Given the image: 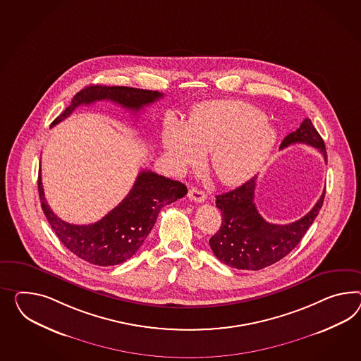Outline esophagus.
Instances as JSON below:
<instances>
[{
    "instance_id": "1",
    "label": "esophagus",
    "mask_w": 361,
    "mask_h": 361,
    "mask_svg": "<svg viewBox=\"0 0 361 361\" xmlns=\"http://www.w3.org/2000/svg\"><path fill=\"white\" fill-rule=\"evenodd\" d=\"M188 197L195 202V203H204L207 200V195L202 190L197 188H191L188 191Z\"/></svg>"
}]
</instances>
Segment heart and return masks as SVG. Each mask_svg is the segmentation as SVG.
<instances>
[{
	"label": "heart",
	"instance_id": "1",
	"mask_svg": "<svg viewBox=\"0 0 361 361\" xmlns=\"http://www.w3.org/2000/svg\"><path fill=\"white\" fill-rule=\"evenodd\" d=\"M276 132L258 109L237 101L202 106L185 124L165 123L162 142L178 171L202 164L211 153V169L226 185H240L258 171L275 144Z\"/></svg>",
	"mask_w": 361,
	"mask_h": 361
}]
</instances>
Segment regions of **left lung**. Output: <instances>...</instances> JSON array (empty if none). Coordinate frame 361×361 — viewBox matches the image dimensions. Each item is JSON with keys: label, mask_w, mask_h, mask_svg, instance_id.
Returning <instances> with one entry per match:
<instances>
[{"label": "left lung", "mask_w": 361, "mask_h": 361, "mask_svg": "<svg viewBox=\"0 0 361 361\" xmlns=\"http://www.w3.org/2000/svg\"><path fill=\"white\" fill-rule=\"evenodd\" d=\"M297 142L318 149L327 162L324 140L310 119H305L298 130L289 133L280 149ZM257 178L252 176L240 187L216 196L222 222L209 245L219 260L238 269L258 271L284 258L300 243L324 204V191L312 211L300 220L287 225L269 224L259 214L254 203Z\"/></svg>", "instance_id": "8db88e82"}]
</instances>
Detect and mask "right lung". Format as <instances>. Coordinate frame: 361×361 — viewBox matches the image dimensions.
I'll use <instances>...</instances> for the list:
<instances>
[{"instance_id":"obj_1","label":"right lung","mask_w":361,"mask_h":361,"mask_svg":"<svg viewBox=\"0 0 361 361\" xmlns=\"http://www.w3.org/2000/svg\"><path fill=\"white\" fill-rule=\"evenodd\" d=\"M162 97L164 94L158 92L127 86L90 85L74 95L71 106L52 121L51 127L64 121L81 104L106 99L137 112ZM37 190L47 220L65 247L78 258L102 267L121 264L133 257L154 226L161 208L174 203L187 194V187L183 183L158 176L150 170H142L130 194L99 221L89 225H73L63 221L51 211L44 197L40 174Z\"/></svg>"}]
</instances>
